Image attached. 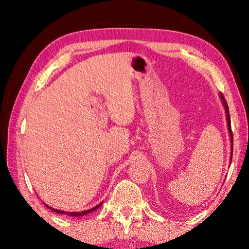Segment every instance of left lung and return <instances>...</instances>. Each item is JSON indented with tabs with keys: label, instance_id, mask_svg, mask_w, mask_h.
<instances>
[{
	"label": "left lung",
	"instance_id": "obj_1",
	"mask_svg": "<svg viewBox=\"0 0 249 249\" xmlns=\"http://www.w3.org/2000/svg\"><path fill=\"white\" fill-rule=\"evenodd\" d=\"M221 99L223 101V104H224L225 107V112H226V117H227V126H229V132L231 135V157H233V132H231V117H230V111H229V107H227V103L224 99V95L221 94Z\"/></svg>",
	"mask_w": 249,
	"mask_h": 249
}]
</instances>
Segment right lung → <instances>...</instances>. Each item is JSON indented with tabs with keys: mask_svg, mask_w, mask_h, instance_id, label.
Masks as SVG:
<instances>
[{
	"mask_svg": "<svg viewBox=\"0 0 249 249\" xmlns=\"http://www.w3.org/2000/svg\"><path fill=\"white\" fill-rule=\"evenodd\" d=\"M101 204H102V203H100V204H98L96 206H94V208H92V209L88 210V211H83V212H64V211H59V210H56V209L50 208V206H48V205H47V206H48V208H49L50 210H53V212H57V213H59V214H67V215L78 217V216H83V215H86V214L92 212V211H94V210H96V209H99L100 206H101Z\"/></svg>",
	"mask_w": 249,
	"mask_h": 249,
	"instance_id": "obj_1",
	"label": "right lung"
}]
</instances>
